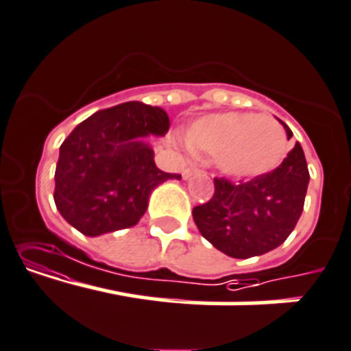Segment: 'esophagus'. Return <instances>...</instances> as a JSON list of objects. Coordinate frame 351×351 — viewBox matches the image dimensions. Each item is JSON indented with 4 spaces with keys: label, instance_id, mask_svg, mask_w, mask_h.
I'll return each mask as SVG.
<instances>
[{
    "label": "esophagus",
    "instance_id": "1",
    "mask_svg": "<svg viewBox=\"0 0 351 351\" xmlns=\"http://www.w3.org/2000/svg\"><path fill=\"white\" fill-rule=\"evenodd\" d=\"M196 173H202V170L195 169V167H189V169H186L184 172H182V178L189 179V178H193V176H196Z\"/></svg>",
    "mask_w": 351,
    "mask_h": 351
}]
</instances>
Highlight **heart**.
I'll return each mask as SVG.
<instances>
[{
  "mask_svg": "<svg viewBox=\"0 0 351 351\" xmlns=\"http://www.w3.org/2000/svg\"><path fill=\"white\" fill-rule=\"evenodd\" d=\"M195 155L215 156L217 167L234 179H253L278 169L289 139L278 119L252 112L213 113L196 120L188 131Z\"/></svg>",
  "mask_w": 351,
  "mask_h": 351,
  "instance_id": "heart-1",
  "label": "heart"
}]
</instances>
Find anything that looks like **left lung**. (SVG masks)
I'll return each instance as SVG.
<instances>
[{
    "instance_id": "obj_1",
    "label": "left lung",
    "mask_w": 351,
    "mask_h": 351,
    "mask_svg": "<svg viewBox=\"0 0 351 351\" xmlns=\"http://www.w3.org/2000/svg\"><path fill=\"white\" fill-rule=\"evenodd\" d=\"M285 125V123H282ZM286 134L293 136L285 125ZM310 173L296 143L281 165L248 182L213 179L212 199L193 208L196 228L206 241L232 258H252L288 239L305 205Z\"/></svg>"
}]
</instances>
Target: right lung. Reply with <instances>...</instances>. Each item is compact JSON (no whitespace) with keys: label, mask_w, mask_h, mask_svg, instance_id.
<instances>
[{"label":"right lung","mask_w":351,"mask_h":351,"mask_svg":"<svg viewBox=\"0 0 351 351\" xmlns=\"http://www.w3.org/2000/svg\"><path fill=\"white\" fill-rule=\"evenodd\" d=\"M169 115L160 106L128 101L99 110L60 146L55 205L84 236L136 226L153 189L179 173L160 170L146 136H165Z\"/></svg>","instance_id":"right-lung-1"}]
</instances>
